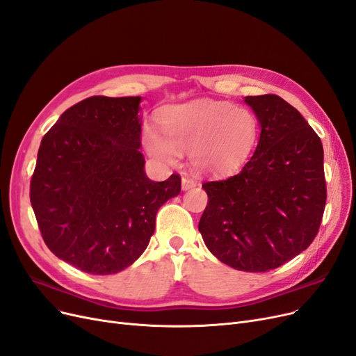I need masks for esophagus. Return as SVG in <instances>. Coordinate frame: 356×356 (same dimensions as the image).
<instances>
[{"label": "esophagus", "instance_id": "1", "mask_svg": "<svg viewBox=\"0 0 356 356\" xmlns=\"http://www.w3.org/2000/svg\"><path fill=\"white\" fill-rule=\"evenodd\" d=\"M197 186V181L193 177H182V190H190L194 188Z\"/></svg>", "mask_w": 356, "mask_h": 356}]
</instances>
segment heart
<instances>
[{"label": "heart", "mask_w": 356, "mask_h": 356, "mask_svg": "<svg viewBox=\"0 0 356 356\" xmlns=\"http://www.w3.org/2000/svg\"><path fill=\"white\" fill-rule=\"evenodd\" d=\"M163 136L149 127L146 147L154 158L170 162L177 150H190L191 163L204 174L222 175L250 158L259 138V120L241 105L200 99L166 108L159 118Z\"/></svg>", "instance_id": "1"}]
</instances>
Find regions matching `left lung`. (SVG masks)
I'll return each instance as SVG.
<instances>
[{"label": "left lung", "mask_w": 356, "mask_h": 356, "mask_svg": "<svg viewBox=\"0 0 356 356\" xmlns=\"http://www.w3.org/2000/svg\"><path fill=\"white\" fill-rule=\"evenodd\" d=\"M261 134L236 175L207 181L198 223L206 247L244 272H268L307 250L323 219L327 188L323 145L277 95L247 96Z\"/></svg>", "instance_id": "1"}]
</instances>
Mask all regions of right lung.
Wrapping results in <instances>:
<instances>
[{
  "instance_id": "add662e5",
  "label": "right lung",
  "mask_w": 356,
  "mask_h": 356,
  "mask_svg": "<svg viewBox=\"0 0 356 356\" xmlns=\"http://www.w3.org/2000/svg\"><path fill=\"white\" fill-rule=\"evenodd\" d=\"M140 96H90L40 141L31 203L47 247L90 275H113L147 248L159 207L181 177L154 182L140 153Z\"/></svg>"
}]
</instances>
